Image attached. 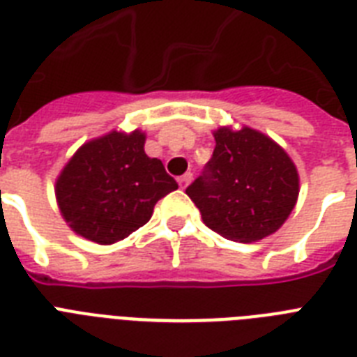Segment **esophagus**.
<instances>
[{"label":"esophagus","instance_id":"34e87169","mask_svg":"<svg viewBox=\"0 0 357 357\" xmlns=\"http://www.w3.org/2000/svg\"><path fill=\"white\" fill-rule=\"evenodd\" d=\"M178 181H179V187H181V189H185V187H187V185H189L190 181H192V174H190V172L183 174V176H181V178L178 179Z\"/></svg>","mask_w":357,"mask_h":357}]
</instances>
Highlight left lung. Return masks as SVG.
<instances>
[{
  "instance_id": "8db88e82",
  "label": "left lung",
  "mask_w": 357,
  "mask_h": 357,
  "mask_svg": "<svg viewBox=\"0 0 357 357\" xmlns=\"http://www.w3.org/2000/svg\"><path fill=\"white\" fill-rule=\"evenodd\" d=\"M204 172L187 187L207 228L254 243L280 229L298 198V174L280 146L259 131L220 128Z\"/></svg>"
}]
</instances>
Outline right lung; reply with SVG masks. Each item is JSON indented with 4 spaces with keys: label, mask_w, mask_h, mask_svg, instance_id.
<instances>
[{
    "label": "right lung",
    "mask_w": 357,
    "mask_h": 357,
    "mask_svg": "<svg viewBox=\"0 0 357 357\" xmlns=\"http://www.w3.org/2000/svg\"><path fill=\"white\" fill-rule=\"evenodd\" d=\"M176 189L162 162L144 153V135L113 131L75 151L59 176L55 195L75 234L113 244L144 226L157 202Z\"/></svg>",
    "instance_id": "add662e5"
}]
</instances>
